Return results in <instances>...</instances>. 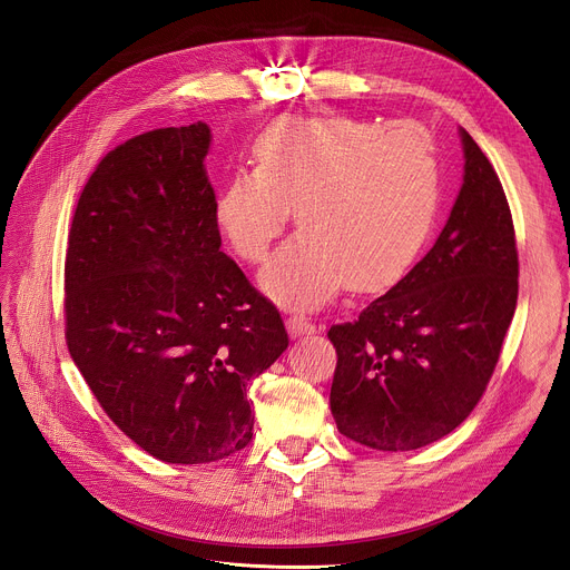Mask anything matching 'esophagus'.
<instances>
[{
    "instance_id": "obj_1",
    "label": "esophagus",
    "mask_w": 570,
    "mask_h": 570,
    "mask_svg": "<svg viewBox=\"0 0 570 570\" xmlns=\"http://www.w3.org/2000/svg\"><path fill=\"white\" fill-rule=\"evenodd\" d=\"M286 327L291 337H307V335H314L316 333V325L312 321H307L305 316L301 314H293L286 318Z\"/></svg>"
}]
</instances>
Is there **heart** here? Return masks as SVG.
Listing matches in <instances>:
<instances>
[{"label": "heart", "mask_w": 570, "mask_h": 570, "mask_svg": "<svg viewBox=\"0 0 570 570\" xmlns=\"http://www.w3.org/2000/svg\"><path fill=\"white\" fill-rule=\"evenodd\" d=\"M256 168L228 175L215 222L237 256L265 258L291 209L303 226L261 273L277 303L318 307L348 282L376 291L423 247L439 203V159L417 125L284 117L256 140Z\"/></svg>", "instance_id": "b5f03b06"}]
</instances>
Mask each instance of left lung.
I'll use <instances>...</instances> for the list:
<instances>
[{"label": "left lung", "mask_w": 570, "mask_h": 570, "mask_svg": "<svg viewBox=\"0 0 570 570\" xmlns=\"http://www.w3.org/2000/svg\"><path fill=\"white\" fill-rule=\"evenodd\" d=\"M464 177L434 247L353 323L333 325L337 430L376 451L451 434L483 397L518 305L511 207L460 129Z\"/></svg>", "instance_id": "1"}]
</instances>
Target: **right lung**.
Instances as JSON below:
<instances>
[{"instance_id": "obj_1", "label": "right lung", "mask_w": 570, "mask_h": 570, "mask_svg": "<svg viewBox=\"0 0 570 570\" xmlns=\"http://www.w3.org/2000/svg\"><path fill=\"white\" fill-rule=\"evenodd\" d=\"M205 122L140 134L80 194L65 265L67 344L110 421L168 464L252 441L247 383L288 346L277 307L222 252Z\"/></svg>"}]
</instances>
